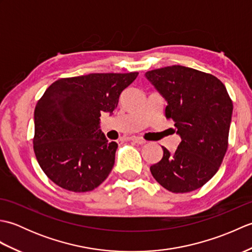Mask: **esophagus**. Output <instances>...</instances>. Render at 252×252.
Wrapping results in <instances>:
<instances>
[{"mask_svg":"<svg viewBox=\"0 0 252 252\" xmlns=\"http://www.w3.org/2000/svg\"><path fill=\"white\" fill-rule=\"evenodd\" d=\"M130 141L138 144V145H143V144L146 143L145 140H143L142 137H138V136H132V137H130Z\"/></svg>","mask_w":252,"mask_h":252,"instance_id":"34e87169","label":"esophagus"}]
</instances>
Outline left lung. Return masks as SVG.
Masks as SVG:
<instances>
[{
	"mask_svg": "<svg viewBox=\"0 0 252 252\" xmlns=\"http://www.w3.org/2000/svg\"><path fill=\"white\" fill-rule=\"evenodd\" d=\"M145 77L167 100L165 117L174 121L181 142L174 153L151 165L158 183L172 192L198 189L215 175L227 149L233 103L212 74L174 65L147 71Z\"/></svg>",
	"mask_w": 252,
	"mask_h": 252,
	"instance_id": "1",
	"label": "left lung"
}]
</instances>
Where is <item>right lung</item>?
<instances>
[{"label": "right lung", "mask_w": 252, "mask_h": 252, "mask_svg": "<svg viewBox=\"0 0 252 252\" xmlns=\"http://www.w3.org/2000/svg\"><path fill=\"white\" fill-rule=\"evenodd\" d=\"M138 72L90 73L60 79L34 109L33 149L37 162L62 189L84 192L107 179L118 144L99 129L101 112L117 108L122 91Z\"/></svg>", "instance_id": "add662e5"}]
</instances>
